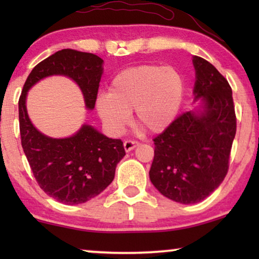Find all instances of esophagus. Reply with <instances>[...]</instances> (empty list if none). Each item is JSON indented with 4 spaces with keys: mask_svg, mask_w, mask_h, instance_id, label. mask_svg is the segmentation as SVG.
Here are the masks:
<instances>
[{
    "mask_svg": "<svg viewBox=\"0 0 259 259\" xmlns=\"http://www.w3.org/2000/svg\"><path fill=\"white\" fill-rule=\"evenodd\" d=\"M140 143L137 140H125V143H123V147H125V151L126 152H130L136 148L137 146H139Z\"/></svg>",
    "mask_w": 259,
    "mask_h": 259,
    "instance_id": "1",
    "label": "esophagus"
}]
</instances>
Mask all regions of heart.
<instances>
[{
  "mask_svg": "<svg viewBox=\"0 0 259 259\" xmlns=\"http://www.w3.org/2000/svg\"><path fill=\"white\" fill-rule=\"evenodd\" d=\"M185 94L182 73L172 66L139 65L119 72L100 93L95 108L109 133L120 134L136 112L139 126L151 133L162 132L175 121Z\"/></svg>",
  "mask_w": 259,
  "mask_h": 259,
  "instance_id": "obj_1",
  "label": "heart"
}]
</instances>
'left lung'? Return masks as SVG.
<instances>
[{
  "label": "left lung",
  "instance_id": "8db88e82",
  "mask_svg": "<svg viewBox=\"0 0 259 259\" xmlns=\"http://www.w3.org/2000/svg\"><path fill=\"white\" fill-rule=\"evenodd\" d=\"M194 100L200 109L180 114L155 137L150 179L162 196L177 203L204 200L224 180L236 136L232 90L217 68L193 56Z\"/></svg>",
  "mask_w": 259,
  "mask_h": 259
}]
</instances>
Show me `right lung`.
Masks as SVG:
<instances>
[{
  "mask_svg": "<svg viewBox=\"0 0 259 259\" xmlns=\"http://www.w3.org/2000/svg\"><path fill=\"white\" fill-rule=\"evenodd\" d=\"M102 59L92 53L62 49L37 63L28 75L19 100L21 144L38 186L67 205L86 203L113 182L115 167L125 155L122 141L111 139L83 125L65 139L49 138L35 128L26 108L27 92L49 75H65L82 91L93 109L102 75Z\"/></svg>",
  "mask_w": 259,
  "mask_h": 259,
  "instance_id": "1",
  "label": "right lung"
}]
</instances>
